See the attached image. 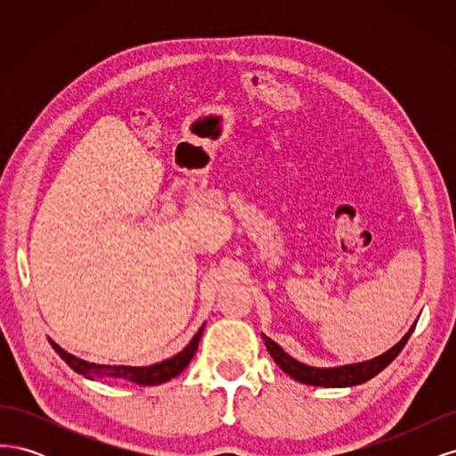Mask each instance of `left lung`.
Returning <instances> with one entry per match:
<instances>
[{"mask_svg":"<svg viewBox=\"0 0 456 456\" xmlns=\"http://www.w3.org/2000/svg\"><path fill=\"white\" fill-rule=\"evenodd\" d=\"M417 323L409 329V333L399 340L395 346H392L388 352H384L382 355L375 357V360L362 362V363H352V365H342V367H310L297 362L295 357L283 352L280 344H275L272 338L266 335H262L266 344V350L270 352L272 360L280 365L281 370H285L289 377L302 382V384H310V386H323V388H346V386H355V384H363L370 380L372 377H377L382 369L388 367L397 354L403 350L407 344L409 337L412 330H415Z\"/></svg>","mask_w":456,"mask_h":456,"instance_id":"8db88e82","label":"left lung"}]
</instances>
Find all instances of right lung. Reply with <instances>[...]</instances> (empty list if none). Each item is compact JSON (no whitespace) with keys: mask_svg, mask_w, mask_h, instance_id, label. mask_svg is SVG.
<instances>
[{"mask_svg":"<svg viewBox=\"0 0 456 456\" xmlns=\"http://www.w3.org/2000/svg\"><path fill=\"white\" fill-rule=\"evenodd\" d=\"M203 327L198 330V333L194 335V338L190 340L188 346L178 352L176 355L169 357V360H165L161 363H154V365H148V367H129V365H99V363H89L86 360H79V357L68 354L66 350H62L57 342H51L53 350L57 352L62 360L70 365L76 372H79V375H84L86 379H126V380H131L134 384H141V386H156V384H163L167 382L175 377L181 375V372L188 367V363L191 362V357H194L198 346H200V338H201V333H203Z\"/></svg>","mask_w":456,"mask_h":456,"instance_id":"add662e5","label":"right lung"}]
</instances>
